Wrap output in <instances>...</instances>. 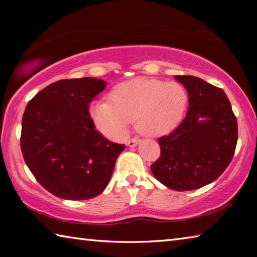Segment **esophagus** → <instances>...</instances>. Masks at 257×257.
Segmentation results:
<instances>
[{"label":"esophagus","instance_id":"obj_1","mask_svg":"<svg viewBox=\"0 0 257 257\" xmlns=\"http://www.w3.org/2000/svg\"><path fill=\"white\" fill-rule=\"evenodd\" d=\"M139 143H141V138H139V137H134V138L130 139V141L127 143V145L129 147H135V146H137Z\"/></svg>","mask_w":257,"mask_h":257}]
</instances>
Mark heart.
<instances>
[{"mask_svg": "<svg viewBox=\"0 0 257 257\" xmlns=\"http://www.w3.org/2000/svg\"><path fill=\"white\" fill-rule=\"evenodd\" d=\"M111 101H95L90 116L103 135L123 138L135 120L138 130L159 136L170 133L184 116L187 93L176 81L136 79L114 87Z\"/></svg>", "mask_w": 257, "mask_h": 257, "instance_id": "heart-1", "label": "heart"}]
</instances>
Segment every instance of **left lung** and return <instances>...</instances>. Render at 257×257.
<instances>
[{"mask_svg":"<svg viewBox=\"0 0 257 257\" xmlns=\"http://www.w3.org/2000/svg\"><path fill=\"white\" fill-rule=\"evenodd\" d=\"M175 78L188 92V111L177 129L159 138L161 156L151 170L168 188L194 190L216 180L231 162L237 119L221 88L194 76Z\"/></svg>","mask_w":257,"mask_h":257,"instance_id":"8db88e82","label":"left lung"}]
</instances>
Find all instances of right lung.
Returning a JSON list of instances; mask_svg holds the SVG:
<instances>
[{
  "label": "right lung",
  "instance_id": "add662e5",
  "mask_svg": "<svg viewBox=\"0 0 257 257\" xmlns=\"http://www.w3.org/2000/svg\"><path fill=\"white\" fill-rule=\"evenodd\" d=\"M106 81L84 77L45 87L28 102L21 123L25 162L54 196L78 201L106 188L124 145L99 134L88 107Z\"/></svg>",
  "mask_w": 257,
  "mask_h": 257
}]
</instances>
